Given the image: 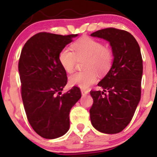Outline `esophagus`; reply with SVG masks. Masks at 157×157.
<instances>
[{
  "label": "esophagus",
  "instance_id": "34e87169",
  "mask_svg": "<svg viewBox=\"0 0 157 157\" xmlns=\"http://www.w3.org/2000/svg\"><path fill=\"white\" fill-rule=\"evenodd\" d=\"M81 93H82V95H86L87 94H89V91L88 90H85V89H82L81 90Z\"/></svg>",
  "mask_w": 157,
  "mask_h": 157
}]
</instances>
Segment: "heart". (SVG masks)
<instances>
[{"mask_svg": "<svg viewBox=\"0 0 157 157\" xmlns=\"http://www.w3.org/2000/svg\"><path fill=\"white\" fill-rule=\"evenodd\" d=\"M71 48H62L58 55L59 62L66 72L72 73L77 60L86 58L83 63L86 70L70 77L69 82L72 86L88 89L97 81V72L105 75L112 66L114 58L112 49L104 46L100 40L85 36L74 42Z\"/></svg>", "mask_w": 157, "mask_h": 157, "instance_id": "heart-1", "label": "heart"}]
</instances>
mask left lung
<instances>
[{"instance_id":"8db88e82","label":"left lung","mask_w":157,"mask_h":157,"mask_svg":"<svg viewBox=\"0 0 157 157\" xmlns=\"http://www.w3.org/2000/svg\"><path fill=\"white\" fill-rule=\"evenodd\" d=\"M91 35L109 41L114 57L110 71L98 83L103 91H90L94 100L89 111L91 122L100 132L117 134L132 120L141 97L140 48L134 36L125 30L110 27Z\"/></svg>"}]
</instances>
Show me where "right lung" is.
<instances>
[{
    "label": "right lung",
    "mask_w": 157,
    "mask_h": 157,
    "mask_svg": "<svg viewBox=\"0 0 157 157\" xmlns=\"http://www.w3.org/2000/svg\"><path fill=\"white\" fill-rule=\"evenodd\" d=\"M77 36L40 32L26 41L20 56L21 92L27 119L45 139L67 132L70 110L81 97L77 86L62 94L68 78L58 60L60 50Z\"/></svg>",
    "instance_id": "1"
}]
</instances>
